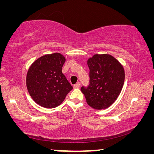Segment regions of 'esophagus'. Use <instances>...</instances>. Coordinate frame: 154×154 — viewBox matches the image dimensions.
<instances>
[{
  "mask_svg": "<svg viewBox=\"0 0 154 154\" xmlns=\"http://www.w3.org/2000/svg\"><path fill=\"white\" fill-rule=\"evenodd\" d=\"M80 85H81V83L79 82H78L76 83V84L74 85L73 87H74V88H79L80 87Z\"/></svg>",
  "mask_w": 154,
  "mask_h": 154,
  "instance_id": "34e87169",
  "label": "esophagus"
}]
</instances>
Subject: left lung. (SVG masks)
Segmentation results:
<instances>
[{"instance_id": "left-lung-1", "label": "left lung", "mask_w": 154, "mask_h": 154, "mask_svg": "<svg viewBox=\"0 0 154 154\" xmlns=\"http://www.w3.org/2000/svg\"><path fill=\"white\" fill-rule=\"evenodd\" d=\"M90 84L82 87L88 105L105 109L113 104L123 88L125 72L118 60L109 54H95L88 60Z\"/></svg>"}]
</instances>
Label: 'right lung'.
<instances>
[{
	"label": "right lung",
	"instance_id": "obj_1",
	"mask_svg": "<svg viewBox=\"0 0 154 154\" xmlns=\"http://www.w3.org/2000/svg\"><path fill=\"white\" fill-rule=\"evenodd\" d=\"M66 61L60 53L46 54L33 62L26 75L31 98L45 108H54L63 102L72 86L62 72Z\"/></svg>",
	"mask_w": 154,
	"mask_h": 154
}]
</instances>
